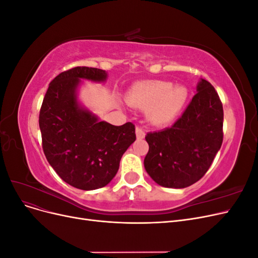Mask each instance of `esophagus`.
Wrapping results in <instances>:
<instances>
[{
    "mask_svg": "<svg viewBox=\"0 0 258 258\" xmlns=\"http://www.w3.org/2000/svg\"><path fill=\"white\" fill-rule=\"evenodd\" d=\"M136 135L138 139H143L145 137V132L141 127H137L136 128Z\"/></svg>",
    "mask_w": 258,
    "mask_h": 258,
    "instance_id": "obj_1",
    "label": "esophagus"
}]
</instances>
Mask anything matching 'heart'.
I'll return each instance as SVG.
<instances>
[{
	"label": "heart",
	"instance_id": "1",
	"mask_svg": "<svg viewBox=\"0 0 258 258\" xmlns=\"http://www.w3.org/2000/svg\"><path fill=\"white\" fill-rule=\"evenodd\" d=\"M188 99L185 86L166 81H143L128 90L126 100L132 105L146 110L147 118L156 126H163L175 119Z\"/></svg>",
	"mask_w": 258,
	"mask_h": 258
}]
</instances>
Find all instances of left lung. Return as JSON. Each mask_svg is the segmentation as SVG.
I'll return each mask as SVG.
<instances>
[{
    "instance_id": "obj_1",
    "label": "left lung",
    "mask_w": 258,
    "mask_h": 258,
    "mask_svg": "<svg viewBox=\"0 0 258 258\" xmlns=\"http://www.w3.org/2000/svg\"><path fill=\"white\" fill-rule=\"evenodd\" d=\"M197 91L172 126L145 137L150 148L144 167L160 186L184 188L198 182L222 146V101L206 80L199 82Z\"/></svg>"
}]
</instances>
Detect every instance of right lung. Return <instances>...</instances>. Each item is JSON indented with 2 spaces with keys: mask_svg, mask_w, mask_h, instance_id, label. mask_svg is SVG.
Returning <instances> with one entry per match:
<instances>
[{
  "mask_svg": "<svg viewBox=\"0 0 258 258\" xmlns=\"http://www.w3.org/2000/svg\"><path fill=\"white\" fill-rule=\"evenodd\" d=\"M105 71L76 67L50 82L38 117L42 146L49 165L75 188L104 187L116 175L123 153L136 141L132 122L113 126L81 107L76 100L80 79L106 80Z\"/></svg>",
  "mask_w": 258,
  "mask_h": 258,
  "instance_id": "right-lung-1",
  "label": "right lung"
}]
</instances>
